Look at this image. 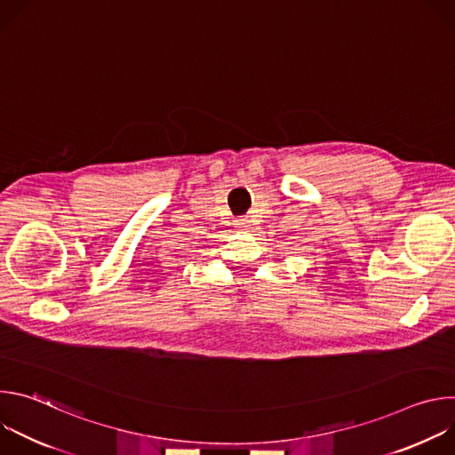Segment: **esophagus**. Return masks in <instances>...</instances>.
<instances>
[{"label":"esophagus","instance_id":"obj_1","mask_svg":"<svg viewBox=\"0 0 455 455\" xmlns=\"http://www.w3.org/2000/svg\"><path fill=\"white\" fill-rule=\"evenodd\" d=\"M248 223H250V221H248V220H246V218H241V220H237V223H235V225H237V227H239V228H243V230H246V228H248V227H250V225H248Z\"/></svg>","mask_w":455,"mask_h":455}]
</instances>
